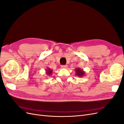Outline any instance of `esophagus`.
Wrapping results in <instances>:
<instances>
[{
	"label": "esophagus",
	"instance_id": "1",
	"mask_svg": "<svg viewBox=\"0 0 124 124\" xmlns=\"http://www.w3.org/2000/svg\"><path fill=\"white\" fill-rule=\"evenodd\" d=\"M62 68H67L68 67V66L67 65H62L61 66Z\"/></svg>",
	"mask_w": 124,
	"mask_h": 124
}]
</instances>
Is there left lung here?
<instances>
[{
	"mask_svg": "<svg viewBox=\"0 0 124 124\" xmlns=\"http://www.w3.org/2000/svg\"><path fill=\"white\" fill-rule=\"evenodd\" d=\"M75 71H76V75L78 77H82L85 76V71H84L83 69H81L80 68H76V70H75Z\"/></svg>",
	"mask_w": 124,
	"mask_h": 124,
	"instance_id": "1",
	"label": "left lung"
}]
</instances>
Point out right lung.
<instances>
[{
	"instance_id": "right-lung-1",
	"label": "right lung",
	"mask_w": 124,
	"mask_h": 124,
	"mask_svg": "<svg viewBox=\"0 0 124 124\" xmlns=\"http://www.w3.org/2000/svg\"><path fill=\"white\" fill-rule=\"evenodd\" d=\"M46 74L47 75V76H50L52 74V72H53V70H51L49 68H48L46 70Z\"/></svg>"
}]
</instances>
